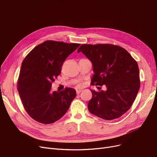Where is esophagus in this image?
<instances>
[{"label": "esophagus", "mask_w": 157, "mask_h": 157, "mask_svg": "<svg viewBox=\"0 0 157 157\" xmlns=\"http://www.w3.org/2000/svg\"><path fill=\"white\" fill-rule=\"evenodd\" d=\"M82 89H80V88H78V89H76V92L78 94H79L81 91H82Z\"/></svg>", "instance_id": "34e87169"}]
</instances>
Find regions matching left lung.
<instances>
[{"instance_id": "left-lung-1", "label": "left lung", "mask_w": 157, "mask_h": 157, "mask_svg": "<svg viewBox=\"0 0 157 157\" xmlns=\"http://www.w3.org/2000/svg\"><path fill=\"white\" fill-rule=\"evenodd\" d=\"M79 52L92 63V83L106 86V90L99 92L90 89L88 110L105 120L120 117L131 108L139 90L137 62L126 49L111 44H83Z\"/></svg>"}]
</instances>
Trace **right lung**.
Segmentation results:
<instances>
[{
  "label": "right lung",
  "instance_id": "add662e5",
  "mask_svg": "<svg viewBox=\"0 0 157 157\" xmlns=\"http://www.w3.org/2000/svg\"><path fill=\"white\" fill-rule=\"evenodd\" d=\"M80 45L48 40L35 47L22 62L17 89L29 116L43 124L62 118L76 96L74 88L52 91L64 61Z\"/></svg>",
  "mask_w": 157,
  "mask_h": 157
}]
</instances>
